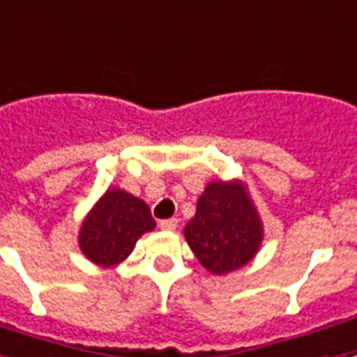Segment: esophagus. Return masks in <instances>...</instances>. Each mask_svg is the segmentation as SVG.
Listing matches in <instances>:
<instances>
[{"label":"esophagus","mask_w":357,"mask_h":357,"mask_svg":"<svg viewBox=\"0 0 357 357\" xmlns=\"http://www.w3.org/2000/svg\"><path fill=\"white\" fill-rule=\"evenodd\" d=\"M160 229H162V230H176V229H178V219L160 220Z\"/></svg>","instance_id":"esophagus-1"}]
</instances>
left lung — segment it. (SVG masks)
<instances>
[{
    "instance_id": "obj_1",
    "label": "left lung",
    "mask_w": 357,
    "mask_h": 357,
    "mask_svg": "<svg viewBox=\"0 0 357 357\" xmlns=\"http://www.w3.org/2000/svg\"><path fill=\"white\" fill-rule=\"evenodd\" d=\"M183 236L199 264L227 275L254 260L264 240V222L242 179H215L197 199L195 217Z\"/></svg>"
}]
</instances>
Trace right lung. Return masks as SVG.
I'll return each instance as SVG.
<instances>
[{"mask_svg": "<svg viewBox=\"0 0 357 357\" xmlns=\"http://www.w3.org/2000/svg\"><path fill=\"white\" fill-rule=\"evenodd\" d=\"M156 229L148 205L121 188H109L82 220L77 244L99 268H115L135 250L137 240Z\"/></svg>", "mask_w": 357, "mask_h": 357, "instance_id": "obj_1", "label": "right lung"}]
</instances>
